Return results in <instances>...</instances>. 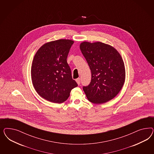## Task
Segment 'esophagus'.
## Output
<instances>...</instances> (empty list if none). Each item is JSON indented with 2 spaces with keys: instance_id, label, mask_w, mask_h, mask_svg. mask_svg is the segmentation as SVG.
I'll use <instances>...</instances> for the list:
<instances>
[{
  "instance_id": "1",
  "label": "esophagus",
  "mask_w": 154,
  "mask_h": 154,
  "mask_svg": "<svg viewBox=\"0 0 154 154\" xmlns=\"http://www.w3.org/2000/svg\"><path fill=\"white\" fill-rule=\"evenodd\" d=\"M76 82H77V84L79 85V84H80V82H81V79H79H79H76Z\"/></svg>"
}]
</instances>
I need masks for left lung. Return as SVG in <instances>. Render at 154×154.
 <instances>
[{"instance_id":"8db88e82","label":"left lung","mask_w":154,"mask_h":154,"mask_svg":"<svg viewBox=\"0 0 154 154\" xmlns=\"http://www.w3.org/2000/svg\"><path fill=\"white\" fill-rule=\"evenodd\" d=\"M80 50L91 72V80L83 90L90 102H107L115 97L125 79V69L120 54L113 47L102 42H84Z\"/></svg>"}]
</instances>
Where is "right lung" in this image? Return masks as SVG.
Masks as SVG:
<instances>
[{"label": "right lung", "instance_id": "right-lung-1", "mask_svg": "<svg viewBox=\"0 0 154 154\" xmlns=\"http://www.w3.org/2000/svg\"><path fill=\"white\" fill-rule=\"evenodd\" d=\"M74 41L59 39L44 44L33 59L31 75L37 93L51 102L61 103L78 85L72 79L67 56Z\"/></svg>", "mask_w": 154, "mask_h": 154}]
</instances>
